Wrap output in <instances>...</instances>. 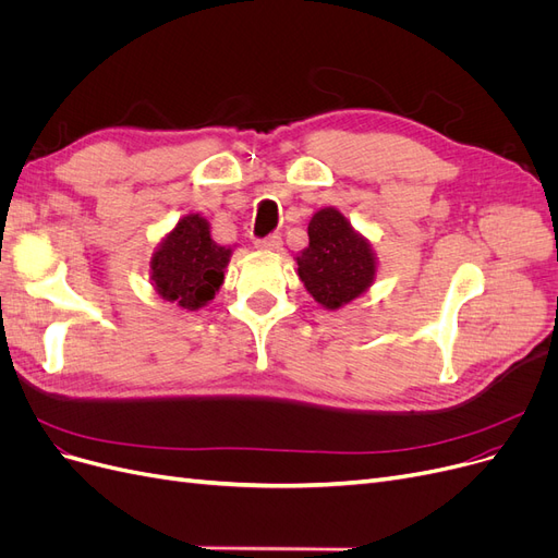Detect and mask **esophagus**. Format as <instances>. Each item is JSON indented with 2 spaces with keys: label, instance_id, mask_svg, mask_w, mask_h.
I'll list each match as a JSON object with an SVG mask.
<instances>
[{
  "label": "esophagus",
  "instance_id": "esophagus-1",
  "mask_svg": "<svg viewBox=\"0 0 558 558\" xmlns=\"http://www.w3.org/2000/svg\"><path fill=\"white\" fill-rule=\"evenodd\" d=\"M255 247H259V251H266V253H276L282 247V241H280L278 234H268L264 239H257Z\"/></svg>",
  "mask_w": 558,
  "mask_h": 558
}]
</instances>
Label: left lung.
I'll return each mask as SVG.
<instances>
[{
  "label": "left lung",
  "instance_id": "8db88e82",
  "mask_svg": "<svg viewBox=\"0 0 558 558\" xmlns=\"http://www.w3.org/2000/svg\"><path fill=\"white\" fill-rule=\"evenodd\" d=\"M305 251L296 257L299 278L326 311L359 299L375 280L377 262L369 243L338 209H322L307 225Z\"/></svg>",
  "mask_w": 558,
  "mask_h": 558
}]
</instances>
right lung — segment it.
<instances>
[{"instance_id":"obj_1","label":"right lung","mask_w":558,"mask_h":558,"mask_svg":"<svg viewBox=\"0 0 558 558\" xmlns=\"http://www.w3.org/2000/svg\"><path fill=\"white\" fill-rule=\"evenodd\" d=\"M230 255L232 247L211 239L209 222L199 214L183 216L151 259L156 292L185 311H199L220 290Z\"/></svg>"}]
</instances>
